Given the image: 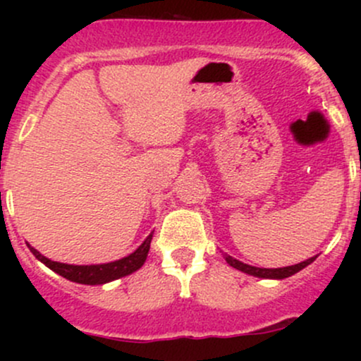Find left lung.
<instances>
[{
  "label": "left lung",
  "mask_w": 361,
  "mask_h": 361,
  "mask_svg": "<svg viewBox=\"0 0 361 361\" xmlns=\"http://www.w3.org/2000/svg\"><path fill=\"white\" fill-rule=\"evenodd\" d=\"M224 258H226L227 264H229V267H233V268H235V270H239V271H243V273H247V275L258 276V279L283 280V279H288V276L295 275L297 271L304 270V268L309 267V264L312 263V261L316 259L317 256H312V258L302 261V263L292 264V267H283V268H258V267H251V264L243 263V261L235 259V258H233V256L226 255V252H224Z\"/></svg>",
  "instance_id": "8db88e82"
}]
</instances>
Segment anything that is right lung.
Returning <instances> with one entry per match:
<instances>
[{
    "label": "right lung",
    "mask_w": 361,
    "mask_h": 361,
    "mask_svg": "<svg viewBox=\"0 0 361 361\" xmlns=\"http://www.w3.org/2000/svg\"><path fill=\"white\" fill-rule=\"evenodd\" d=\"M151 239L152 233L144 239V243L135 250L134 252L126 256V258L110 261V263H100V264H68V263H59V261H52L45 258L44 255H40L35 247H32L30 244H27L30 247V251L34 252V256L39 261H42L47 268H51L52 271H56L57 275L64 276V279L76 281V283L82 285H103L109 283V281L118 280L122 276L130 275V273L137 271L144 264V261L147 258L149 247H151Z\"/></svg>",
    "instance_id": "add662e5"
}]
</instances>
